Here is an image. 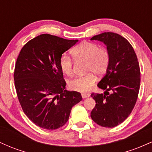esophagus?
<instances>
[{
    "label": "esophagus",
    "instance_id": "34e87169",
    "mask_svg": "<svg viewBox=\"0 0 152 152\" xmlns=\"http://www.w3.org/2000/svg\"><path fill=\"white\" fill-rule=\"evenodd\" d=\"M82 96V98L85 99V98H87V97H89L90 96V94L88 93H86V94H81Z\"/></svg>",
    "mask_w": 152,
    "mask_h": 152
}]
</instances>
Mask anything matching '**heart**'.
<instances>
[{"mask_svg":"<svg viewBox=\"0 0 152 152\" xmlns=\"http://www.w3.org/2000/svg\"><path fill=\"white\" fill-rule=\"evenodd\" d=\"M71 54L76 61H86L85 71L89 72L81 76H77L69 81V86L71 89L78 92H86L94 84L96 77L102 76L109 68L111 54L105 47H100L96 43L83 41L77 45L71 50ZM61 70L64 74L71 76L74 72L73 60L67 55H62L59 59Z\"/></svg>","mask_w":152,"mask_h":152,"instance_id":"heart-1","label":"heart"}]
</instances>
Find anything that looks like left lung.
<instances>
[{"label":"left lung","mask_w":152,"mask_h":152,"mask_svg":"<svg viewBox=\"0 0 152 152\" xmlns=\"http://www.w3.org/2000/svg\"><path fill=\"white\" fill-rule=\"evenodd\" d=\"M91 40L104 42L111 54L106 74L97 85L106 91L91 94L96 102L91 117L99 126L112 128L124 121L135 106L140 88L139 64L131 43L119 34L105 32Z\"/></svg>","instance_id":"1"}]
</instances>
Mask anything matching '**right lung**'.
Here are the masks:
<instances>
[{
  "label": "right lung",
  "mask_w": 152,
  "mask_h": 152,
  "mask_svg": "<svg viewBox=\"0 0 152 152\" xmlns=\"http://www.w3.org/2000/svg\"><path fill=\"white\" fill-rule=\"evenodd\" d=\"M77 41L41 34L26 43L17 58L13 78L18 101L28 118L44 129L64 126L82 100L79 92L65 90L59 66L62 54Z\"/></svg>",
  "instance_id": "obj_1"
}]
</instances>
